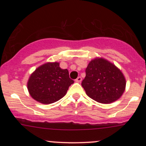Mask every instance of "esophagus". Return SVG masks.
<instances>
[{
  "mask_svg": "<svg viewBox=\"0 0 146 146\" xmlns=\"http://www.w3.org/2000/svg\"><path fill=\"white\" fill-rule=\"evenodd\" d=\"M81 81H82L81 77H78V78L75 80V82H81Z\"/></svg>",
  "mask_w": 146,
  "mask_h": 146,
  "instance_id": "1",
  "label": "esophagus"
}]
</instances>
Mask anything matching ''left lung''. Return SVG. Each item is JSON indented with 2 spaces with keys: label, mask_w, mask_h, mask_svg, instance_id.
Listing matches in <instances>:
<instances>
[{
  "label": "left lung",
  "mask_w": 146,
  "mask_h": 146,
  "mask_svg": "<svg viewBox=\"0 0 146 146\" xmlns=\"http://www.w3.org/2000/svg\"><path fill=\"white\" fill-rule=\"evenodd\" d=\"M125 84L123 73L115 64L98 58L88 64L82 86L86 95L95 101L110 104L120 98Z\"/></svg>",
  "instance_id": "1"
}]
</instances>
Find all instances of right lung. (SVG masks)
Here are the masks:
<instances>
[{"instance_id":"add662e5","label":"right lung","mask_w":146,"mask_h":146,"mask_svg":"<svg viewBox=\"0 0 146 146\" xmlns=\"http://www.w3.org/2000/svg\"><path fill=\"white\" fill-rule=\"evenodd\" d=\"M73 82L67 69H62L58 62H47L30 75L27 88L33 99L49 104L62 98Z\"/></svg>"}]
</instances>
